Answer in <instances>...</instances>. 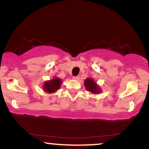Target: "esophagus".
Here are the masks:
<instances>
[{
    "mask_svg": "<svg viewBox=\"0 0 149 149\" xmlns=\"http://www.w3.org/2000/svg\"><path fill=\"white\" fill-rule=\"evenodd\" d=\"M79 76H73V79H74V80H78V79H79Z\"/></svg>",
    "mask_w": 149,
    "mask_h": 149,
    "instance_id": "esophagus-1",
    "label": "esophagus"
}]
</instances>
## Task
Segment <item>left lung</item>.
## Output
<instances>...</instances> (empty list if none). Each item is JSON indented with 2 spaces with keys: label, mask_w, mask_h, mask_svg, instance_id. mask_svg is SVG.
<instances>
[{
  "label": "left lung",
  "mask_w": 149,
  "mask_h": 149,
  "mask_svg": "<svg viewBox=\"0 0 149 149\" xmlns=\"http://www.w3.org/2000/svg\"><path fill=\"white\" fill-rule=\"evenodd\" d=\"M85 87L89 92L93 94H99L101 92L100 88L97 85L96 82H95L92 78H87L84 83Z\"/></svg>",
  "instance_id": "8db88e82"
}]
</instances>
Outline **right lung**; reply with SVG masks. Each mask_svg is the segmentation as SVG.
Returning a JSON list of instances; mask_svg holds the SVG:
<instances>
[{
    "label": "right lung",
    "mask_w": 149,
    "mask_h": 149,
    "mask_svg": "<svg viewBox=\"0 0 149 149\" xmlns=\"http://www.w3.org/2000/svg\"><path fill=\"white\" fill-rule=\"evenodd\" d=\"M62 83L61 79L58 78H54L53 79L46 81L43 84V90L48 93H53L60 88V86Z\"/></svg>",
    "instance_id": "1"
}]
</instances>
